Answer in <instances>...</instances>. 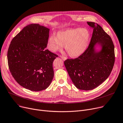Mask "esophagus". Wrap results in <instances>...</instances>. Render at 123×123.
I'll return each mask as SVG.
<instances>
[{
	"instance_id": "34e87169",
	"label": "esophagus",
	"mask_w": 123,
	"mask_h": 123,
	"mask_svg": "<svg viewBox=\"0 0 123 123\" xmlns=\"http://www.w3.org/2000/svg\"><path fill=\"white\" fill-rule=\"evenodd\" d=\"M60 57L63 60H64V61H65V60H67V57H65V56H63V55H60Z\"/></svg>"
}]
</instances>
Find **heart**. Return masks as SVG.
Here are the masks:
<instances>
[{"label":"heart","mask_w":123,"mask_h":123,"mask_svg":"<svg viewBox=\"0 0 123 123\" xmlns=\"http://www.w3.org/2000/svg\"><path fill=\"white\" fill-rule=\"evenodd\" d=\"M90 40V33L85 29L75 28L59 31L56 36L51 35L48 41V48L50 51L55 52L65 49L73 57L82 55L86 50Z\"/></svg>","instance_id":"b5f03b06"}]
</instances>
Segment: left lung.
Masks as SVG:
<instances>
[{
	"mask_svg": "<svg viewBox=\"0 0 123 123\" xmlns=\"http://www.w3.org/2000/svg\"><path fill=\"white\" fill-rule=\"evenodd\" d=\"M93 32L88 48L77 58L64 62L69 76L77 88L91 90L105 81L110 75L115 62L114 45L110 36L98 24L88 22ZM102 47L98 52L95 46Z\"/></svg>",
	"mask_w": 123,
	"mask_h": 123,
	"instance_id": "obj_1",
	"label": "left lung"
}]
</instances>
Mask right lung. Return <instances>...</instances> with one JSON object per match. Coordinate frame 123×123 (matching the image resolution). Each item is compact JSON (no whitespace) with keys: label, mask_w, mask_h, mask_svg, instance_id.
<instances>
[{"label":"right lung","mask_w":123,"mask_h":123,"mask_svg":"<svg viewBox=\"0 0 123 123\" xmlns=\"http://www.w3.org/2000/svg\"><path fill=\"white\" fill-rule=\"evenodd\" d=\"M50 30L39 24L28 25L15 36L7 53L9 68L23 87L32 91L45 90L54 75L56 55L46 49Z\"/></svg>","instance_id":"obj_1"}]
</instances>
